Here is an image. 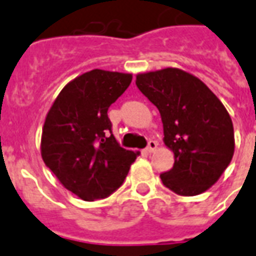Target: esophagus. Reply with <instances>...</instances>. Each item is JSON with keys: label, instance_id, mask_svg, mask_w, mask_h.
I'll list each match as a JSON object with an SVG mask.
<instances>
[{"label": "esophagus", "instance_id": "1", "mask_svg": "<svg viewBox=\"0 0 256 256\" xmlns=\"http://www.w3.org/2000/svg\"><path fill=\"white\" fill-rule=\"evenodd\" d=\"M156 146H158V142H154V140H150V142H148V146H146V152H154V150H156Z\"/></svg>", "mask_w": 256, "mask_h": 256}]
</instances>
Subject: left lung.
I'll list each match as a JSON object with an SVG mask.
<instances>
[{
  "label": "left lung",
  "instance_id": "8db88e82",
  "mask_svg": "<svg viewBox=\"0 0 256 256\" xmlns=\"http://www.w3.org/2000/svg\"><path fill=\"white\" fill-rule=\"evenodd\" d=\"M136 85L159 110L164 142L175 155L174 167L160 174L164 186L182 196L207 191L228 167L235 148L224 106L203 81L176 68L138 74Z\"/></svg>",
  "mask_w": 256,
  "mask_h": 256
}]
</instances>
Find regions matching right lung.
Here are the masks:
<instances>
[{"instance_id": "obj_1", "label": "right lung", "mask_w": 256, "mask_h": 256, "mask_svg": "<svg viewBox=\"0 0 256 256\" xmlns=\"http://www.w3.org/2000/svg\"><path fill=\"white\" fill-rule=\"evenodd\" d=\"M132 74L93 69L64 86L45 118L41 156L66 190L80 199L108 198L126 180L138 152L118 146L110 108Z\"/></svg>"}]
</instances>
